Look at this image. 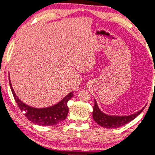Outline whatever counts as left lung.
Returning <instances> with one entry per match:
<instances>
[{"mask_svg": "<svg viewBox=\"0 0 155 155\" xmlns=\"http://www.w3.org/2000/svg\"><path fill=\"white\" fill-rule=\"evenodd\" d=\"M144 108L128 116H114L108 115L105 113L102 112L99 108L96 100H94V107H93V117L100 126L105 128H117L127 124L137 117L143 111Z\"/></svg>", "mask_w": 155, "mask_h": 155, "instance_id": "1", "label": "left lung"}]
</instances>
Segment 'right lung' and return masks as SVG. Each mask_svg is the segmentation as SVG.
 <instances>
[{
	"mask_svg": "<svg viewBox=\"0 0 155 155\" xmlns=\"http://www.w3.org/2000/svg\"><path fill=\"white\" fill-rule=\"evenodd\" d=\"M9 83L11 86L15 100L18 104V106L21 110L24 113L26 117L35 124L40 126H54L58 124V123L64 120L67 117L69 113V107H67V103L73 96V92H71L64 97L58 104L53 106L45 108H35L30 107L27 104H24L23 102L18 97L15 93L12 82L9 77Z\"/></svg>",
	"mask_w": 155,
	"mask_h": 155,
	"instance_id": "add662e5",
	"label": "right lung"
}]
</instances>
